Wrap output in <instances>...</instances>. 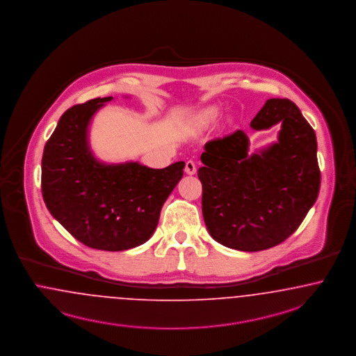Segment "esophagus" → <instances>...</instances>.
<instances>
[{
	"instance_id": "esophagus-1",
	"label": "esophagus",
	"mask_w": 356,
	"mask_h": 356,
	"mask_svg": "<svg viewBox=\"0 0 356 356\" xmlns=\"http://www.w3.org/2000/svg\"><path fill=\"white\" fill-rule=\"evenodd\" d=\"M185 173L186 175H195L196 173V164L192 160H188L185 163Z\"/></svg>"
}]
</instances>
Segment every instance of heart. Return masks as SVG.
<instances>
[{
  "label": "heart",
  "mask_w": 356,
  "mask_h": 356,
  "mask_svg": "<svg viewBox=\"0 0 356 356\" xmlns=\"http://www.w3.org/2000/svg\"><path fill=\"white\" fill-rule=\"evenodd\" d=\"M218 116V108L217 107H208L199 115V122L201 124H211Z\"/></svg>",
  "instance_id": "1"
}]
</instances>
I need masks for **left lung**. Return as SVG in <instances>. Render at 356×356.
<instances>
[{
    "instance_id": "left-lung-1",
    "label": "left lung",
    "mask_w": 356,
    "mask_h": 356,
    "mask_svg": "<svg viewBox=\"0 0 356 356\" xmlns=\"http://www.w3.org/2000/svg\"><path fill=\"white\" fill-rule=\"evenodd\" d=\"M281 124L278 142L249 152L238 129L204 145L202 216L209 234L230 249L259 252L291 236L316 201L321 171L316 136L289 99L266 100L252 120L256 131Z\"/></svg>"
}]
</instances>
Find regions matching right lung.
Instances as JSON below:
<instances>
[{
    "mask_svg": "<svg viewBox=\"0 0 356 356\" xmlns=\"http://www.w3.org/2000/svg\"><path fill=\"white\" fill-rule=\"evenodd\" d=\"M110 100H88L60 116L43 149L41 186L49 212L72 237L92 249L120 252L151 238L185 163L155 170L138 161H99L88 126Z\"/></svg>",
    "mask_w": 356,
    "mask_h": 356,
    "instance_id": "obj_1",
    "label": "right lung"
}]
</instances>
